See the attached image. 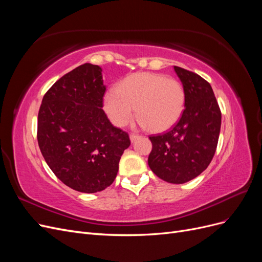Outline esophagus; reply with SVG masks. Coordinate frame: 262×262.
<instances>
[{"label": "esophagus", "instance_id": "34e87169", "mask_svg": "<svg viewBox=\"0 0 262 262\" xmlns=\"http://www.w3.org/2000/svg\"><path fill=\"white\" fill-rule=\"evenodd\" d=\"M137 139H139V134H134V133H131V134H130V140H131V142H134Z\"/></svg>", "mask_w": 262, "mask_h": 262}]
</instances>
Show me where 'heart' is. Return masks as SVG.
Instances as JSON below:
<instances>
[{
  "label": "heart",
  "instance_id": "obj_1",
  "mask_svg": "<svg viewBox=\"0 0 262 262\" xmlns=\"http://www.w3.org/2000/svg\"><path fill=\"white\" fill-rule=\"evenodd\" d=\"M186 93L175 78L141 72L126 76L104 96V109L115 125L123 126L137 116L150 131L162 132L175 125L184 113Z\"/></svg>",
  "mask_w": 262,
  "mask_h": 262
}]
</instances>
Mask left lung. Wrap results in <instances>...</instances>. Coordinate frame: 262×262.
Segmentation results:
<instances>
[{
	"mask_svg": "<svg viewBox=\"0 0 262 262\" xmlns=\"http://www.w3.org/2000/svg\"><path fill=\"white\" fill-rule=\"evenodd\" d=\"M186 93L184 113L165 132L149 136L148 166L170 184H185L207 169L215 154L221 109L209 82L191 71L173 67Z\"/></svg>",
	"mask_w": 262,
	"mask_h": 262,
	"instance_id": "1",
	"label": "left lung"
}]
</instances>
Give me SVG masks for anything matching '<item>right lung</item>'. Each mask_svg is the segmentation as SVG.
Here are the masks:
<instances>
[{
    "mask_svg": "<svg viewBox=\"0 0 262 262\" xmlns=\"http://www.w3.org/2000/svg\"><path fill=\"white\" fill-rule=\"evenodd\" d=\"M106 87L98 66L85 63L45 94L37 140L50 169L76 191L94 193L113 184L129 134L116 128L101 107Z\"/></svg>",
    "mask_w": 262,
    "mask_h": 262,
    "instance_id": "obj_1",
    "label": "right lung"
}]
</instances>
